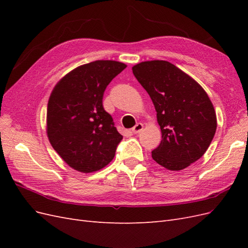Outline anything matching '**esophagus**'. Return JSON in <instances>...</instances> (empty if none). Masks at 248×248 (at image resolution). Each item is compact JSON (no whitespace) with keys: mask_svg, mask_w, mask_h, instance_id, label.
Returning a JSON list of instances; mask_svg holds the SVG:
<instances>
[{"mask_svg":"<svg viewBox=\"0 0 248 248\" xmlns=\"http://www.w3.org/2000/svg\"><path fill=\"white\" fill-rule=\"evenodd\" d=\"M142 128H144V125H142L141 123H138L136 126L133 127V128L131 129V131L133 132V133H140L141 130H142Z\"/></svg>","mask_w":248,"mask_h":248,"instance_id":"esophagus-1","label":"esophagus"}]
</instances>
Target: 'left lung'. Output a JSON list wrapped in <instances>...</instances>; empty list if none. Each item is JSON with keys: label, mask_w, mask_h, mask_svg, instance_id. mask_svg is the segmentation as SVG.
<instances>
[{"label": "left lung", "mask_w": 248, "mask_h": 248, "mask_svg": "<svg viewBox=\"0 0 248 248\" xmlns=\"http://www.w3.org/2000/svg\"><path fill=\"white\" fill-rule=\"evenodd\" d=\"M134 77L157 112L161 141L152 158L170 170H181L205 154L217 127L213 104L188 74L162 60L132 67Z\"/></svg>", "instance_id": "obj_1"}]
</instances>
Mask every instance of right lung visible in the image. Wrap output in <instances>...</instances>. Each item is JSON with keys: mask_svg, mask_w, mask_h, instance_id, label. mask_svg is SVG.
I'll use <instances>...</instances> for the list:
<instances>
[{"mask_svg": "<svg viewBox=\"0 0 248 248\" xmlns=\"http://www.w3.org/2000/svg\"><path fill=\"white\" fill-rule=\"evenodd\" d=\"M126 68L121 62L98 60L67 73L52 90L46 114L50 145L80 172L99 170L112 160L123 137L102 106L108 85Z\"/></svg>", "mask_w": 248, "mask_h": 248, "instance_id": "obj_1", "label": "right lung"}]
</instances>
